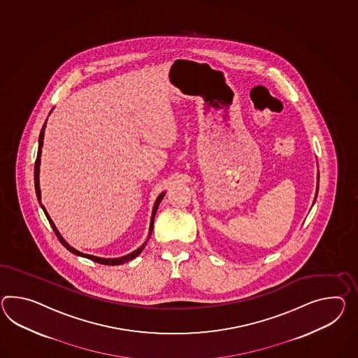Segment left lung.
<instances>
[{"mask_svg":"<svg viewBox=\"0 0 358 358\" xmlns=\"http://www.w3.org/2000/svg\"><path fill=\"white\" fill-rule=\"evenodd\" d=\"M317 189H318V187H317ZM317 192H318V190H317ZM314 201H315V199H314Z\"/></svg>","mask_w":358,"mask_h":358,"instance_id":"8db88e82","label":"left lung"}]
</instances>
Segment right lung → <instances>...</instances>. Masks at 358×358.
<instances>
[{"label": "right lung", "instance_id": "1", "mask_svg": "<svg viewBox=\"0 0 358 358\" xmlns=\"http://www.w3.org/2000/svg\"><path fill=\"white\" fill-rule=\"evenodd\" d=\"M48 120V119H46ZM45 127H46V122H44V125H43V129L40 131V137H38V150H37V157H36V163H35V189H36V195H37V199H38V203H40V206H41V208L44 210L45 216L46 218L49 220V224L52 225V230H54V233H55V236L57 238L59 239V242H61L70 252L75 253V255H78V256H81V257H87L89 260H92V262H98V264H103V265H122L124 262H131L133 260L134 257H137L138 255H140L142 251H143V248H145V245L148 244V239H150V236H151V231H152V229H154V218H155V213H157V207H159V204H160V201L162 199L164 198V195H166V192H162L159 196L157 198V201H155V204H154V208H152V215H151V221H150V229H148V239H146V242L142 244L141 247H138L136 251H133V252L128 253V255H125V256H122V257H115V259H103V257H96V256H93V255H87V253H83L78 251V250H75L73 247H71L70 244L67 243L64 239H63V236H61V233L58 231V229L55 227L54 225V222L52 221V218L49 216V213L46 212L45 210L44 206H43V203H41V190H40V178H38V176H40V162H41V148H43V143H44V133H45Z\"/></svg>", "mask_w": 358, "mask_h": 358}]
</instances>
